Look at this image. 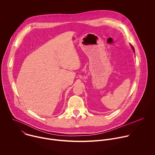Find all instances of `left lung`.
I'll list each match as a JSON object with an SVG mask.
<instances>
[{
  "instance_id": "8db88e82",
  "label": "left lung",
  "mask_w": 155,
  "mask_h": 155,
  "mask_svg": "<svg viewBox=\"0 0 155 155\" xmlns=\"http://www.w3.org/2000/svg\"><path fill=\"white\" fill-rule=\"evenodd\" d=\"M132 49H133V50H134V48H133V47H132Z\"/></svg>"
}]
</instances>
